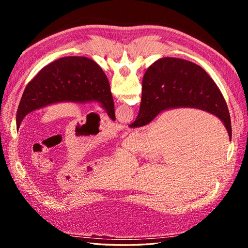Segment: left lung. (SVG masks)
<instances>
[{
	"label": "left lung",
	"instance_id": "obj_1",
	"mask_svg": "<svg viewBox=\"0 0 248 248\" xmlns=\"http://www.w3.org/2000/svg\"><path fill=\"white\" fill-rule=\"evenodd\" d=\"M62 101H98L116 120L106 73L91 59L65 57L44 67L27 85L17 108L16 127L31 111Z\"/></svg>",
	"mask_w": 248,
	"mask_h": 248
}]
</instances>
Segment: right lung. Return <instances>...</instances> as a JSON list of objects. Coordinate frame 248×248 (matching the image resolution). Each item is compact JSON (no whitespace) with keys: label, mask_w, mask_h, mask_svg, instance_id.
I'll return each instance as SVG.
<instances>
[{"label":"right lung","mask_w":248,"mask_h":248,"mask_svg":"<svg viewBox=\"0 0 248 248\" xmlns=\"http://www.w3.org/2000/svg\"><path fill=\"white\" fill-rule=\"evenodd\" d=\"M175 108H194L211 112L223 122L232 139L227 102L209 74L186 60L162 58L145 73L139 115L129 127L144 126L160 111Z\"/></svg>","instance_id":"right-lung-1"}]
</instances>
